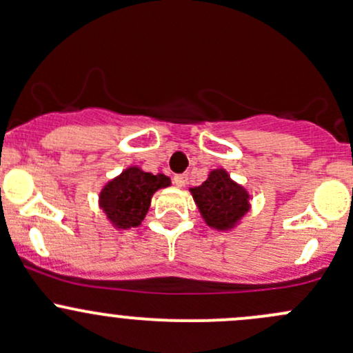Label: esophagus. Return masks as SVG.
<instances>
[{
  "instance_id": "obj_1",
  "label": "esophagus",
  "mask_w": 353,
  "mask_h": 353,
  "mask_svg": "<svg viewBox=\"0 0 353 353\" xmlns=\"http://www.w3.org/2000/svg\"><path fill=\"white\" fill-rule=\"evenodd\" d=\"M174 184H176L177 188H184L188 184V174H177V176H174Z\"/></svg>"
}]
</instances>
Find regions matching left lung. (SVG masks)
<instances>
[{
    "mask_svg": "<svg viewBox=\"0 0 353 353\" xmlns=\"http://www.w3.org/2000/svg\"><path fill=\"white\" fill-rule=\"evenodd\" d=\"M191 194L206 225L214 230L233 228L248 211V192L233 183L223 169L211 170L201 186L191 188Z\"/></svg>",
    "mask_w": 353,
    "mask_h": 353,
    "instance_id": "8db88e82",
    "label": "left lung"
}]
</instances>
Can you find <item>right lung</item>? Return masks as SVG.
<instances>
[{"mask_svg": "<svg viewBox=\"0 0 353 353\" xmlns=\"http://www.w3.org/2000/svg\"><path fill=\"white\" fill-rule=\"evenodd\" d=\"M169 184L170 179L164 174L154 176L139 167H128L103 188L99 206L117 228L139 226L145 218L154 192Z\"/></svg>", "mask_w": 353, "mask_h": 353, "instance_id": "right-lung-1", "label": "right lung"}]
</instances>
